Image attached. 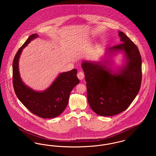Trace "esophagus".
Masks as SVG:
<instances>
[{
    "instance_id": "esophagus-1",
    "label": "esophagus",
    "mask_w": 156,
    "mask_h": 156,
    "mask_svg": "<svg viewBox=\"0 0 156 156\" xmlns=\"http://www.w3.org/2000/svg\"><path fill=\"white\" fill-rule=\"evenodd\" d=\"M77 76H78V78L79 80H82L84 78V77H85V75H84V73H83V72L80 71V72L77 74Z\"/></svg>"
}]
</instances>
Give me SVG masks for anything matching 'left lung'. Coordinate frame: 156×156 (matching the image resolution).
<instances>
[{
	"mask_svg": "<svg viewBox=\"0 0 156 156\" xmlns=\"http://www.w3.org/2000/svg\"><path fill=\"white\" fill-rule=\"evenodd\" d=\"M119 36L122 43L106 50L108 57L117 52L124 53L125 64L118 71L115 73L108 67L106 61L104 63L84 61L81 64L89 106L93 111L102 116L116 115L125 111L137 96L141 86L139 50L124 33L119 31Z\"/></svg>",
	"mask_w": 156,
	"mask_h": 156,
	"instance_id": "1",
	"label": "left lung"
}]
</instances>
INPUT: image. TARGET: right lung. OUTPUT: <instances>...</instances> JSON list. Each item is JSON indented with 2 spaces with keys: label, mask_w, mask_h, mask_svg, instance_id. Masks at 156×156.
Returning a JSON list of instances; mask_svg holds the SVG:
<instances>
[{
  "label": "right lung",
  "mask_w": 156,
  "mask_h": 156,
  "mask_svg": "<svg viewBox=\"0 0 156 156\" xmlns=\"http://www.w3.org/2000/svg\"><path fill=\"white\" fill-rule=\"evenodd\" d=\"M38 37L37 34H31L16 54L13 62V85L16 96L31 113L42 118H54L66 108L69 94L80 80L76 76L77 70L73 69L59 74L42 92L34 90L23 83L19 70V58L23 49Z\"/></svg>",
  "instance_id": "1"
}]
</instances>
